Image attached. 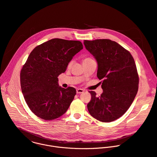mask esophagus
<instances>
[{
    "instance_id": "34e87169",
    "label": "esophagus",
    "mask_w": 157,
    "mask_h": 157,
    "mask_svg": "<svg viewBox=\"0 0 157 157\" xmlns=\"http://www.w3.org/2000/svg\"><path fill=\"white\" fill-rule=\"evenodd\" d=\"M83 92H84V90L82 89H76L77 94H81V93H82Z\"/></svg>"
}]
</instances>
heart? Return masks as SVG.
Segmentation results:
<instances>
[{"mask_svg":"<svg viewBox=\"0 0 157 157\" xmlns=\"http://www.w3.org/2000/svg\"><path fill=\"white\" fill-rule=\"evenodd\" d=\"M87 59H90V58H86V59H84V60H87ZM84 60H83V61H84ZM71 62H70V63H69V66H70V65H71Z\"/></svg>","mask_w":157,"mask_h":157,"instance_id":"1","label":"heart"}]
</instances>
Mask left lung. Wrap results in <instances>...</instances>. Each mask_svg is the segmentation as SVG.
Instances as JSON below:
<instances>
[{
    "instance_id": "8db88e82",
    "label": "left lung",
    "mask_w": 157,
    "mask_h": 157,
    "mask_svg": "<svg viewBox=\"0 0 157 157\" xmlns=\"http://www.w3.org/2000/svg\"><path fill=\"white\" fill-rule=\"evenodd\" d=\"M86 48L98 65L97 76L102 80L99 97L90 91V115L101 122H111L123 116L131 105L138 90L139 76L134 60L117 42L110 39L84 40Z\"/></svg>"
}]
</instances>
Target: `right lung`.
<instances>
[{"mask_svg": "<svg viewBox=\"0 0 157 157\" xmlns=\"http://www.w3.org/2000/svg\"><path fill=\"white\" fill-rule=\"evenodd\" d=\"M82 48L80 41L56 38L31 52L21 69L20 83L27 105L37 117L52 120L67 111L76 90L72 87L59 86L58 76Z\"/></svg>", "mask_w": 157, "mask_h": 157, "instance_id": "right-lung-1", "label": "right lung"}]
</instances>
